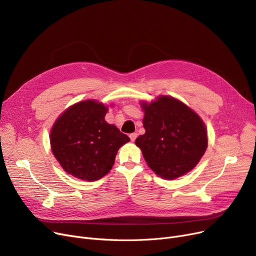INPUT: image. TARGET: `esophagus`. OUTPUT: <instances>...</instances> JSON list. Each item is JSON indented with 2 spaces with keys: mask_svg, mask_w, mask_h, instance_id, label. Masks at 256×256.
<instances>
[{
  "mask_svg": "<svg viewBox=\"0 0 256 256\" xmlns=\"http://www.w3.org/2000/svg\"><path fill=\"white\" fill-rule=\"evenodd\" d=\"M136 138H137V132H132L130 135V141H135L136 140Z\"/></svg>",
  "mask_w": 256,
  "mask_h": 256,
  "instance_id": "1",
  "label": "esophagus"
}]
</instances>
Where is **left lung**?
<instances>
[{
	"label": "left lung",
	"instance_id": "obj_1",
	"mask_svg": "<svg viewBox=\"0 0 256 256\" xmlns=\"http://www.w3.org/2000/svg\"><path fill=\"white\" fill-rule=\"evenodd\" d=\"M144 135L136 139L148 166L163 178L192 170L206 150L208 132L201 118L182 102L160 96L142 104Z\"/></svg>",
	"mask_w": 256,
	"mask_h": 256
}]
</instances>
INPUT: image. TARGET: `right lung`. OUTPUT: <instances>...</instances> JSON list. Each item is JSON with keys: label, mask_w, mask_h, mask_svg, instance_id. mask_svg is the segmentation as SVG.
Returning a JSON list of instances; mask_svg holds the SVG:
<instances>
[{"label": "right lung", "mask_w": 256, "mask_h": 256, "mask_svg": "<svg viewBox=\"0 0 256 256\" xmlns=\"http://www.w3.org/2000/svg\"><path fill=\"white\" fill-rule=\"evenodd\" d=\"M108 109L96 100L80 102L67 109L54 124L50 146L62 168L83 180H96L112 169L126 134L106 122Z\"/></svg>", "instance_id": "add662e5"}]
</instances>
